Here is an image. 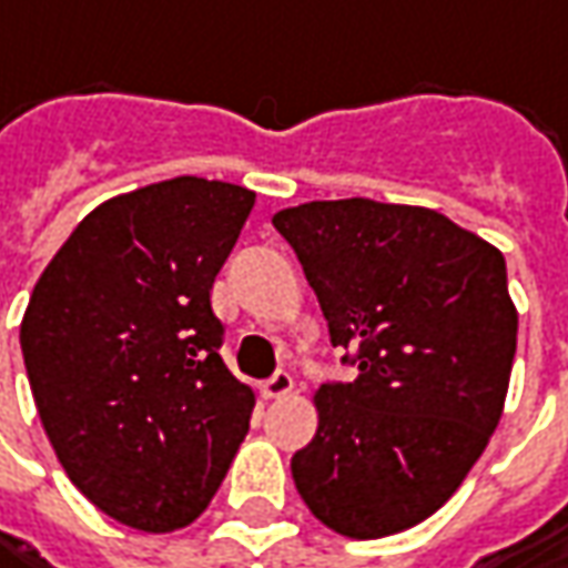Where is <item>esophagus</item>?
<instances>
[{
  "label": "esophagus",
  "instance_id": "obj_1",
  "mask_svg": "<svg viewBox=\"0 0 568 568\" xmlns=\"http://www.w3.org/2000/svg\"><path fill=\"white\" fill-rule=\"evenodd\" d=\"M288 390H292V375H288L285 368L273 372V378L263 384V394H266V397H285Z\"/></svg>",
  "mask_w": 568,
  "mask_h": 568
}]
</instances>
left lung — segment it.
I'll return each mask as SVG.
<instances>
[{"mask_svg": "<svg viewBox=\"0 0 568 568\" xmlns=\"http://www.w3.org/2000/svg\"><path fill=\"white\" fill-rule=\"evenodd\" d=\"M353 382L317 390V432L292 457L317 521L387 537L445 506L506 404L518 314L506 257L448 215L365 196L273 215Z\"/></svg>", "mask_w": 568, "mask_h": 568, "instance_id": "8db88e82", "label": "left lung"}]
</instances>
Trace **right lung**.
<instances>
[{
  "label": "right lung",
  "instance_id": "right-lung-1",
  "mask_svg": "<svg viewBox=\"0 0 568 568\" xmlns=\"http://www.w3.org/2000/svg\"><path fill=\"white\" fill-rule=\"evenodd\" d=\"M254 190L174 178L88 212L21 321L40 423L94 506L149 534L196 521L251 429L212 283Z\"/></svg>",
  "mask_w": 568,
  "mask_h": 568
}]
</instances>
